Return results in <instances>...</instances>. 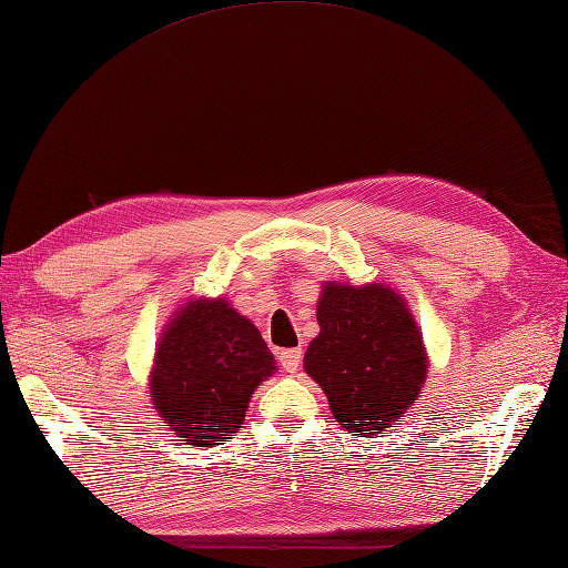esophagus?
<instances>
[{
	"instance_id": "1",
	"label": "esophagus",
	"mask_w": 568,
	"mask_h": 568,
	"mask_svg": "<svg viewBox=\"0 0 568 568\" xmlns=\"http://www.w3.org/2000/svg\"><path fill=\"white\" fill-rule=\"evenodd\" d=\"M278 361L283 365L285 373H297V367L302 363V351L300 348H287V351H281Z\"/></svg>"
}]
</instances>
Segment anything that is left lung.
<instances>
[{"instance_id":"left-lung-1","label":"left lung","mask_w":568,"mask_h":568,"mask_svg":"<svg viewBox=\"0 0 568 568\" xmlns=\"http://www.w3.org/2000/svg\"><path fill=\"white\" fill-rule=\"evenodd\" d=\"M316 322L305 373L324 389L338 426L358 438L392 428L428 377L424 334L408 302L385 283L326 281Z\"/></svg>"}]
</instances>
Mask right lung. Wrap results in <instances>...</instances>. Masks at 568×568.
<instances>
[{
    "mask_svg": "<svg viewBox=\"0 0 568 568\" xmlns=\"http://www.w3.org/2000/svg\"><path fill=\"white\" fill-rule=\"evenodd\" d=\"M275 371L258 328L230 300L191 297L164 324L148 389L176 438L213 447L242 428L248 399Z\"/></svg>",
    "mask_w": 568,
    "mask_h": 568,
    "instance_id": "add662e5",
    "label": "right lung"
}]
</instances>
